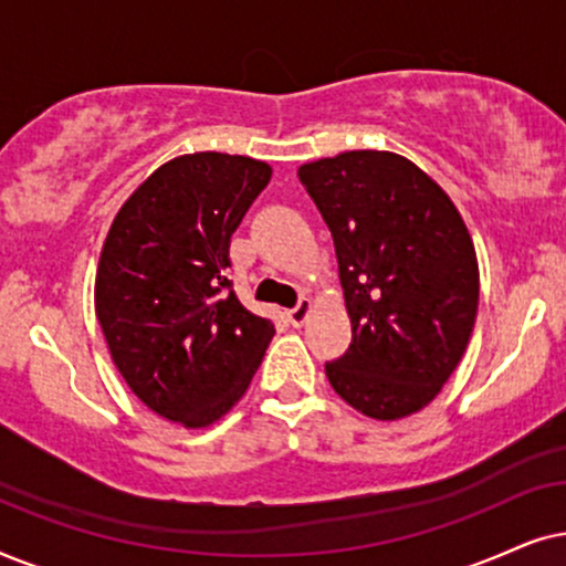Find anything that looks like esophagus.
<instances>
[{
	"label": "esophagus",
	"mask_w": 566,
	"mask_h": 566,
	"mask_svg": "<svg viewBox=\"0 0 566 566\" xmlns=\"http://www.w3.org/2000/svg\"><path fill=\"white\" fill-rule=\"evenodd\" d=\"M307 315H311V300H300V303L292 307V311L287 313V318L292 326H303V323L307 321Z\"/></svg>",
	"instance_id": "1"
}]
</instances>
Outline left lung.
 <instances>
[{
	"label": "left lung",
	"mask_w": 566,
	"mask_h": 566,
	"mask_svg": "<svg viewBox=\"0 0 566 566\" xmlns=\"http://www.w3.org/2000/svg\"><path fill=\"white\" fill-rule=\"evenodd\" d=\"M338 259L352 344L326 361L331 388L373 419L440 394L469 346L479 263L448 193L394 153L354 149L297 170Z\"/></svg>",
	"instance_id": "8db88e82"
}]
</instances>
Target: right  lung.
<instances>
[{
  "mask_svg": "<svg viewBox=\"0 0 566 566\" xmlns=\"http://www.w3.org/2000/svg\"><path fill=\"white\" fill-rule=\"evenodd\" d=\"M271 178L266 163L196 153L157 168L120 207L95 313L129 388L160 417L207 427L240 401L274 336L230 279V238Z\"/></svg>",
  "mask_w": 566,
  "mask_h": 566,
  "instance_id": "right-lung-1",
  "label": "right lung"
}]
</instances>
